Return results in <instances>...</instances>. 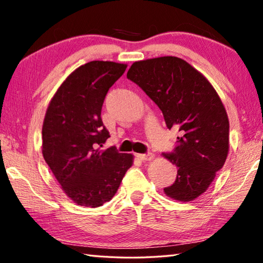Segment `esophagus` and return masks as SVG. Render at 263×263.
Masks as SVG:
<instances>
[{
    "mask_svg": "<svg viewBox=\"0 0 263 263\" xmlns=\"http://www.w3.org/2000/svg\"><path fill=\"white\" fill-rule=\"evenodd\" d=\"M137 158L141 160V161H151L154 159L153 153H146V154H137Z\"/></svg>",
    "mask_w": 263,
    "mask_h": 263,
    "instance_id": "34e87169",
    "label": "esophagus"
}]
</instances>
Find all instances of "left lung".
<instances>
[{
  "mask_svg": "<svg viewBox=\"0 0 263 263\" xmlns=\"http://www.w3.org/2000/svg\"><path fill=\"white\" fill-rule=\"evenodd\" d=\"M126 77L159 106L167 127L181 132L174 151L162 154L177 167L176 180L164 194L181 202L197 198L229 153V118L215 88L176 57L133 62Z\"/></svg>",
  "mask_w": 263,
  "mask_h": 263,
  "instance_id": "obj_1",
  "label": "left lung"
}]
</instances>
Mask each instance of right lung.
<instances>
[{"mask_svg":"<svg viewBox=\"0 0 263 263\" xmlns=\"http://www.w3.org/2000/svg\"><path fill=\"white\" fill-rule=\"evenodd\" d=\"M127 66L90 61L65 80L43 124V155L62 190L78 205L97 208L114 197L132 154L100 151L109 131L101 118L108 90Z\"/></svg>","mask_w":263,"mask_h":263,"instance_id":"1","label":"right lung"}]
</instances>
